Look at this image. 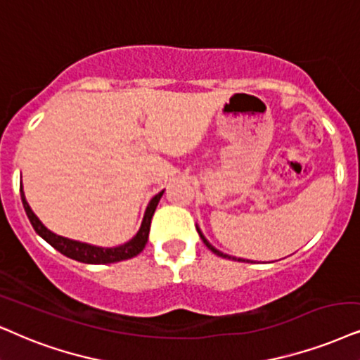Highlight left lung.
<instances>
[{"label": "left lung", "instance_id": "left-lung-1", "mask_svg": "<svg viewBox=\"0 0 360 360\" xmlns=\"http://www.w3.org/2000/svg\"><path fill=\"white\" fill-rule=\"evenodd\" d=\"M195 229H198V233H199V236H201L202 243H204V244H206V245H207V249H211V251H212L214 254H216V256H219V257H226V259H238V257H231V256H227V254H224V252L217 251V249H216V248H214V245H211V244H209V243H207V239H206V238H204V236H202V233H201V229H199V227H198V226H195ZM238 261H239V262H251V261H248V259H238Z\"/></svg>", "mask_w": 360, "mask_h": 360}]
</instances>
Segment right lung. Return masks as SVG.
Returning <instances> with one entry per match:
<instances>
[{"instance_id":"add662e5","label":"right lung","mask_w":360,"mask_h":360,"mask_svg":"<svg viewBox=\"0 0 360 360\" xmlns=\"http://www.w3.org/2000/svg\"><path fill=\"white\" fill-rule=\"evenodd\" d=\"M20 193H21L22 207H25L26 216H28V219L31 222V226H33V229L36 231V234H39L48 244H51L56 251L65 254L66 257L75 259V261H79L84 264H112V262L126 261V259L138 256V254L143 251L149 238V227H151L153 214L156 211L159 199H161V195L165 191H161V193L154 195L151 201H149L138 234H136L131 240H127V243L116 245V248H99V245L79 243V240H72V239L63 238V236L51 233V231H49L48 227L38 219V216L31 211L30 204L25 198V193H22V186Z\"/></svg>"}]
</instances>
